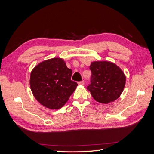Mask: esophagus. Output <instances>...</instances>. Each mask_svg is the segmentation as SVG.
<instances>
[{
    "label": "esophagus",
    "instance_id": "obj_1",
    "mask_svg": "<svg viewBox=\"0 0 154 154\" xmlns=\"http://www.w3.org/2000/svg\"><path fill=\"white\" fill-rule=\"evenodd\" d=\"M78 84L79 85H83L85 84V82H84V80H82V81H81V82H79L78 83Z\"/></svg>",
    "mask_w": 154,
    "mask_h": 154
}]
</instances>
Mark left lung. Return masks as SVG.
<instances>
[{"mask_svg":"<svg viewBox=\"0 0 154 154\" xmlns=\"http://www.w3.org/2000/svg\"><path fill=\"white\" fill-rule=\"evenodd\" d=\"M91 84L87 89L96 101L108 104L117 100L123 91L126 76L123 71L112 62H93Z\"/></svg>","mask_w":154,"mask_h":154,"instance_id":"obj_1","label":"left lung"}]
</instances>
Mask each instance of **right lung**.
I'll return each instance as SVG.
<instances>
[{
	"instance_id": "obj_1",
	"label": "right lung",
	"mask_w": 154,
	"mask_h": 154,
	"mask_svg": "<svg viewBox=\"0 0 154 154\" xmlns=\"http://www.w3.org/2000/svg\"><path fill=\"white\" fill-rule=\"evenodd\" d=\"M72 74V70L60 58L38 63L31 71L29 82L35 99L46 108H62L78 86L71 80Z\"/></svg>"
}]
</instances>
